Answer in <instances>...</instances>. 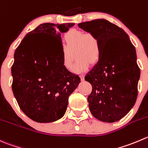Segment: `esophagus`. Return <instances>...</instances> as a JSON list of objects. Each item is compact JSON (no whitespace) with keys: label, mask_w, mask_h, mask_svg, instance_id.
<instances>
[{"label":"esophagus","mask_w":148,"mask_h":148,"mask_svg":"<svg viewBox=\"0 0 148 148\" xmlns=\"http://www.w3.org/2000/svg\"><path fill=\"white\" fill-rule=\"evenodd\" d=\"M80 77H81V79L82 80H84V74H80Z\"/></svg>","instance_id":"34e87169"}]
</instances>
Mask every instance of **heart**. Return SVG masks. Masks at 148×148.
<instances>
[{
  "label": "heart",
  "instance_id": "b5f03b06",
  "mask_svg": "<svg viewBox=\"0 0 148 148\" xmlns=\"http://www.w3.org/2000/svg\"><path fill=\"white\" fill-rule=\"evenodd\" d=\"M66 48L62 52V65L71 71L74 61V54L77 61L74 66L75 72H84L90 68L91 63L96 64L101 53L98 38L92 32L71 29L64 35Z\"/></svg>",
  "mask_w": 148,
  "mask_h": 148
}]
</instances>
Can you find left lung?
Wrapping results in <instances>:
<instances>
[{"mask_svg":"<svg viewBox=\"0 0 148 148\" xmlns=\"http://www.w3.org/2000/svg\"><path fill=\"white\" fill-rule=\"evenodd\" d=\"M78 26L98 38L101 50L98 62L84 77L92 87L89 108L97 119L115 122L130 112L137 100L140 69L135 48L122 29L106 19Z\"/></svg>","mask_w":148,"mask_h":148,"instance_id":"obj_1","label":"left lung"}]
</instances>
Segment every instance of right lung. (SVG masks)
<instances>
[{"label":"right lung","instance_id":"1","mask_svg":"<svg viewBox=\"0 0 148 148\" xmlns=\"http://www.w3.org/2000/svg\"><path fill=\"white\" fill-rule=\"evenodd\" d=\"M74 23H44L24 37L14 53L12 90L26 116L40 123L64 115L69 97L80 82L62 65L61 34Z\"/></svg>","mask_w":148,"mask_h":148}]
</instances>
